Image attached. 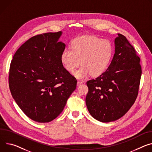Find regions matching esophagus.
<instances>
[{"mask_svg":"<svg viewBox=\"0 0 152 152\" xmlns=\"http://www.w3.org/2000/svg\"><path fill=\"white\" fill-rule=\"evenodd\" d=\"M82 84V81H80V80H77V86L81 85Z\"/></svg>","mask_w":152,"mask_h":152,"instance_id":"obj_1","label":"esophagus"}]
</instances>
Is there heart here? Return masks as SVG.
Wrapping results in <instances>:
<instances>
[{"label":"heart","mask_w":152,"mask_h":152,"mask_svg":"<svg viewBox=\"0 0 152 152\" xmlns=\"http://www.w3.org/2000/svg\"><path fill=\"white\" fill-rule=\"evenodd\" d=\"M113 53V47L110 40L94 36H82L75 39L71 49H65L61 54V61L66 70L79 79L90 75L97 76L107 68Z\"/></svg>","instance_id":"heart-1"}]
</instances>
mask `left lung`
Returning a JSON list of instances; mask_svg holds the SVG:
<instances>
[{
	"instance_id": "obj_1",
	"label": "left lung",
	"mask_w": 152,
	"mask_h": 152,
	"mask_svg": "<svg viewBox=\"0 0 152 152\" xmlns=\"http://www.w3.org/2000/svg\"><path fill=\"white\" fill-rule=\"evenodd\" d=\"M118 35L115 53L108 68L95 79L87 82L88 112L103 122L116 121L125 115L134 103L140 88V58L126 37Z\"/></svg>"
}]
</instances>
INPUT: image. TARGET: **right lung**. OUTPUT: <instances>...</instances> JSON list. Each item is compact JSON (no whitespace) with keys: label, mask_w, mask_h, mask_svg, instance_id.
Wrapping results in <instances>:
<instances>
[{"label":"right lung","mask_w":152,"mask_h":152,"mask_svg":"<svg viewBox=\"0 0 152 152\" xmlns=\"http://www.w3.org/2000/svg\"><path fill=\"white\" fill-rule=\"evenodd\" d=\"M61 31L33 36L14 54L9 87L16 102L32 120L48 122L62 112L76 88V78L64 67L65 45L58 42Z\"/></svg>","instance_id":"obj_1"}]
</instances>
